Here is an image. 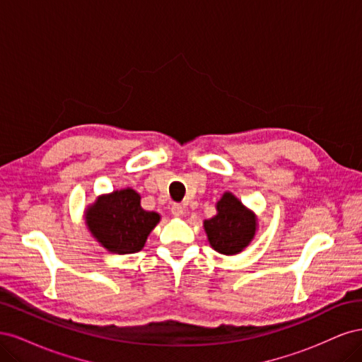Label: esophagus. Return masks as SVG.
I'll return each mask as SVG.
<instances>
[{
  "instance_id": "1",
  "label": "esophagus",
  "mask_w": 362,
  "mask_h": 362,
  "mask_svg": "<svg viewBox=\"0 0 362 362\" xmlns=\"http://www.w3.org/2000/svg\"><path fill=\"white\" fill-rule=\"evenodd\" d=\"M170 213H172L173 216L180 217V216L184 214V206H182L181 204H173V205L170 206Z\"/></svg>"
}]
</instances>
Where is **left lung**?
Segmentation results:
<instances>
[{
  "label": "left lung",
  "mask_w": 362,
  "mask_h": 362,
  "mask_svg": "<svg viewBox=\"0 0 362 362\" xmlns=\"http://www.w3.org/2000/svg\"><path fill=\"white\" fill-rule=\"evenodd\" d=\"M255 226V216L231 193L222 196L217 202V214L204 222L210 245L223 255L242 252L254 238Z\"/></svg>",
  "instance_id": "8db88e82"
}]
</instances>
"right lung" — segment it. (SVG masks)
<instances>
[{"label":"right lung","instance_id":"right-lung-1","mask_svg":"<svg viewBox=\"0 0 362 362\" xmlns=\"http://www.w3.org/2000/svg\"><path fill=\"white\" fill-rule=\"evenodd\" d=\"M158 221L157 213L140 206V196L133 189L101 196L86 214L93 237L115 254L139 252Z\"/></svg>","mask_w":362,"mask_h":362}]
</instances>
